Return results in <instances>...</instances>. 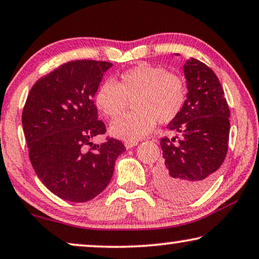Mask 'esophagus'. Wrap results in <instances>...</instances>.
<instances>
[{"label": "esophagus", "instance_id": "esophagus-1", "mask_svg": "<svg viewBox=\"0 0 259 259\" xmlns=\"http://www.w3.org/2000/svg\"><path fill=\"white\" fill-rule=\"evenodd\" d=\"M137 144H138V142H136V141H126L125 143H124V145H125V148H126V149H131V148L136 147Z\"/></svg>", "mask_w": 259, "mask_h": 259}]
</instances>
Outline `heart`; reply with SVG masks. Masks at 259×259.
Instances as JSON below:
<instances>
[{"mask_svg": "<svg viewBox=\"0 0 259 259\" xmlns=\"http://www.w3.org/2000/svg\"><path fill=\"white\" fill-rule=\"evenodd\" d=\"M185 83L178 74L159 65L138 64L123 71L117 81H105L95 94V104L105 117L115 119L128 108L134 110L110 126L114 136L128 141L143 138L157 121H174L185 102Z\"/></svg>", "mask_w": 259, "mask_h": 259, "instance_id": "obj_1", "label": "heart"}]
</instances>
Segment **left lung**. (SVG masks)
I'll return each mask as SVG.
<instances>
[{"mask_svg":"<svg viewBox=\"0 0 259 259\" xmlns=\"http://www.w3.org/2000/svg\"><path fill=\"white\" fill-rule=\"evenodd\" d=\"M188 95L167 128L172 138H161L162 163L155 170L156 187L167 198L189 202L210 187L228 152L230 110L216 74L191 58L184 64Z\"/></svg>","mask_w":259,"mask_h":259,"instance_id":"obj_1","label":"left lung"}]
</instances>
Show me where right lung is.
I'll return each mask as SVG.
<instances>
[{"mask_svg": "<svg viewBox=\"0 0 259 259\" xmlns=\"http://www.w3.org/2000/svg\"><path fill=\"white\" fill-rule=\"evenodd\" d=\"M110 62L77 60L60 65L32 85L22 112L29 158L42 183L69 202H88L107 188L124 144L107 137L94 102Z\"/></svg>", "mask_w": 259, "mask_h": 259, "instance_id": "right-lung-1", "label": "right lung"}]
</instances>
